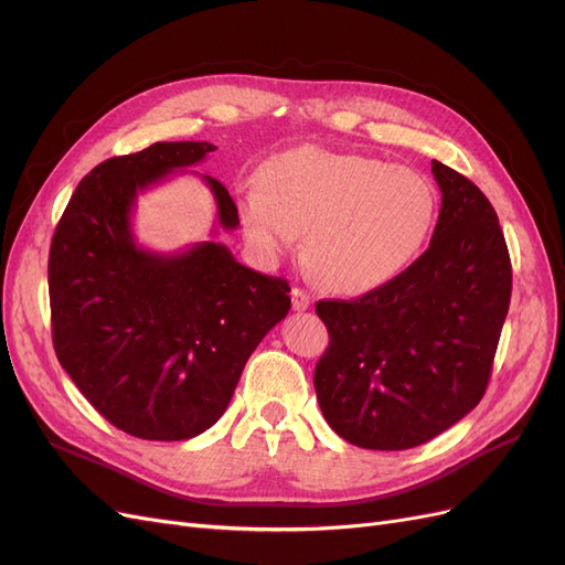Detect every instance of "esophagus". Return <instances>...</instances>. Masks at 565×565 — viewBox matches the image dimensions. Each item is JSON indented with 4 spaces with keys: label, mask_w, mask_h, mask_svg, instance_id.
Segmentation results:
<instances>
[{
    "label": "esophagus",
    "mask_w": 565,
    "mask_h": 565,
    "mask_svg": "<svg viewBox=\"0 0 565 565\" xmlns=\"http://www.w3.org/2000/svg\"><path fill=\"white\" fill-rule=\"evenodd\" d=\"M292 309L295 311H306V309H311V297L303 292V289H299V287H295L292 289Z\"/></svg>",
    "instance_id": "34e87169"
}]
</instances>
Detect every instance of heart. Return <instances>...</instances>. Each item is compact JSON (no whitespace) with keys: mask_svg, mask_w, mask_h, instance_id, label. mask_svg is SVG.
Returning <instances> with one entry per match:
<instances>
[{"mask_svg":"<svg viewBox=\"0 0 565 565\" xmlns=\"http://www.w3.org/2000/svg\"><path fill=\"white\" fill-rule=\"evenodd\" d=\"M438 216V191L417 169L299 146L270 158L241 200L247 241L278 262L303 233V264L330 292L358 297L415 262Z\"/></svg>","mask_w":565,"mask_h":565,"instance_id":"heart-1","label":"heart"}]
</instances>
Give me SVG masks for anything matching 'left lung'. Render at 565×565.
Here are the masks:
<instances>
[{
    "label": "left lung",
    "instance_id": "obj_1",
    "mask_svg": "<svg viewBox=\"0 0 565 565\" xmlns=\"http://www.w3.org/2000/svg\"><path fill=\"white\" fill-rule=\"evenodd\" d=\"M431 245L361 299L316 313L330 347L313 384L324 419L367 450H407L436 438L483 398L511 299V262L490 200L443 162Z\"/></svg>",
    "mask_w": 565,
    "mask_h": 565
}]
</instances>
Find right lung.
Returning a JSON list of instances; mask_svg holds the SVG:
<instances>
[{
	"label": "right lung",
	"instance_id": "add662e5",
	"mask_svg": "<svg viewBox=\"0 0 565 565\" xmlns=\"http://www.w3.org/2000/svg\"><path fill=\"white\" fill-rule=\"evenodd\" d=\"M216 146L152 143L94 167L73 193L49 252L51 339L58 363L100 415L146 440L193 438L226 413L252 351L289 311V285L221 243L177 254L136 245V195ZM218 226H241L226 185Z\"/></svg>",
	"mask_w": 565,
	"mask_h": 565
}]
</instances>
